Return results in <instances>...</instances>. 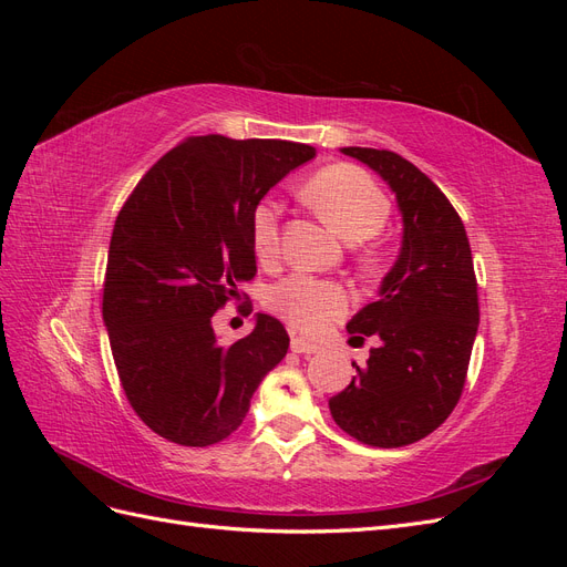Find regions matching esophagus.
<instances>
[{"label":"esophagus","mask_w":567,"mask_h":567,"mask_svg":"<svg viewBox=\"0 0 567 567\" xmlns=\"http://www.w3.org/2000/svg\"><path fill=\"white\" fill-rule=\"evenodd\" d=\"M290 350L298 352V354H315L321 348L317 346V342H310V340L302 338V336H293V338H290Z\"/></svg>","instance_id":"1"}]
</instances>
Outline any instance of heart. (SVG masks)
I'll use <instances>...</instances> for the list:
<instances>
[{
	"label": "heart",
	"mask_w": 567,
	"mask_h": 567,
	"mask_svg": "<svg viewBox=\"0 0 567 567\" xmlns=\"http://www.w3.org/2000/svg\"><path fill=\"white\" fill-rule=\"evenodd\" d=\"M305 198L338 236L350 244L379 234L390 217V200L383 188L352 165H333L317 173L305 188ZM252 246L260 260L279 250V210L260 203L252 213ZM267 307L302 333H321L348 310L346 288L293 274L265 298Z\"/></svg>",
	"instance_id": "1"
}]
</instances>
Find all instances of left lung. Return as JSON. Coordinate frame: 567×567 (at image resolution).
I'll return each instance as SVG.
<instances>
[{
    "instance_id": "8db88e82",
    "label": "left lung",
    "mask_w": 567,
    "mask_h": 567,
    "mask_svg": "<svg viewBox=\"0 0 567 567\" xmlns=\"http://www.w3.org/2000/svg\"><path fill=\"white\" fill-rule=\"evenodd\" d=\"M398 198L402 248L379 300L348 331L379 338L367 367L329 400L333 421L354 440L394 450L431 435L454 411L480 323L477 281L463 221L421 169L392 151L348 146Z\"/></svg>"
}]
</instances>
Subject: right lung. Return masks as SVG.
<instances>
[{"label":"right lung","instance_id":"right-lung-1","mask_svg":"<svg viewBox=\"0 0 567 567\" xmlns=\"http://www.w3.org/2000/svg\"><path fill=\"white\" fill-rule=\"evenodd\" d=\"M307 144L188 136L120 210L106 265L104 323L120 383L153 433L208 447L244 423L252 392L288 352L279 319L225 348L213 317L255 277L252 213L312 161Z\"/></svg>","mask_w":567,"mask_h":567}]
</instances>
